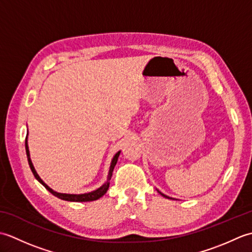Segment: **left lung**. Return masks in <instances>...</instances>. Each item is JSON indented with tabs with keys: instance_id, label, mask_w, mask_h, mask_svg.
Masks as SVG:
<instances>
[{
	"instance_id": "obj_1",
	"label": "left lung",
	"mask_w": 252,
	"mask_h": 252,
	"mask_svg": "<svg viewBox=\"0 0 252 252\" xmlns=\"http://www.w3.org/2000/svg\"><path fill=\"white\" fill-rule=\"evenodd\" d=\"M157 191H158V192H159V194H160V195H161L162 197H164V198H168V199H174V198H171V197H169V196H167V195H164V194H162V192H161V191H159L158 189H157Z\"/></svg>"
}]
</instances>
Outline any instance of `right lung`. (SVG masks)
<instances>
[{
    "instance_id": "right-lung-1",
    "label": "right lung",
    "mask_w": 252,
    "mask_h": 252,
    "mask_svg": "<svg viewBox=\"0 0 252 252\" xmlns=\"http://www.w3.org/2000/svg\"><path fill=\"white\" fill-rule=\"evenodd\" d=\"M25 146H26V153H27V158H28V162L30 165V169L32 171V173H33L34 178L40 182V183L43 185L45 189L49 190L51 194L54 195L55 197L60 198V199L63 200H66V201H73V202H85V201H94V200H97L99 199L100 197H103L107 190L109 189V184H110V179H111V175H112V171H114L115 165L118 161V157H119V155L121 153V151H119L118 153L115 154V156L112 157L111 159V162H110V167H109V171H108V175H107V180L105 183L101 185L100 187H98L97 189L92 190V191H89V192H84V194H66V192H58L55 191L54 189H52L51 187L45 184L43 180H42L39 174L36 173V171L33 167V163L31 161V158H30V152H29V146H28V134L26 136V142H25Z\"/></svg>"
}]
</instances>
